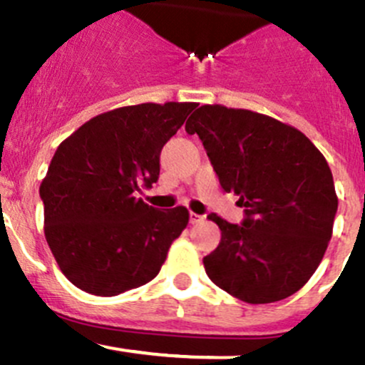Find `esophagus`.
Masks as SVG:
<instances>
[{
  "instance_id": "esophagus-1",
  "label": "esophagus",
  "mask_w": 365,
  "mask_h": 365,
  "mask_svg": "<svg viewBox=\"0 0 365 365\" xmlns=\"http://www.w3.org/2000/svg\"><path fill=\"white\" fill-rule=\"evenodd\" d=\"M205 216H202V214H197V212H190V223L191 225H197L200 223V221H204Z\"/></svg>"
}]
</instances>
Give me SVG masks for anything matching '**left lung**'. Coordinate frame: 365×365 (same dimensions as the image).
I'll return each instance as SVG.
<instances>
[{
  "label": "left lung",
  "instance_id": "obj_1",
  "mask_svg": "<svg viewBox=\"0 0 365 365\" xmlns=\"http://www.w3.org/2000/svg\"><path fill=\"white\" fill-rule=\"evenodd\" d=\"M227 193L239 195L240 225L217 214L221 242L204 258L216 287L247 304L294 295L320 265L332 237L337 195L313 142L269 115L202 105L186 121Z\"/></svg>",
  "mask_w": 365,
  "mask_h": 365
}]
</instances>
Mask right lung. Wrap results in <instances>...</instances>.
Listing matches in <instances>:
<instances>
[{
  "instance_id": "1",
  "label": "right lung",
  "mask_w": 365,
  "mask_h": 365,
  "mask_svg": "<svg viewBox=\"0 0 365 365\" xmlns=\"http://www.w3.org/2000/svg\"><path fill=\"white\" fill-rule=\"evenodd\" d=\"M197 103H140L96 115L54 153L40 186L45 239L61 272L88 294L119 295L155 279L186 228V207L135 197L160 175V153Z\"/></svg>"
}]
</instances>
